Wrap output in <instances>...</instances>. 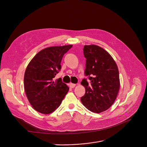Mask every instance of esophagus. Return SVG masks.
<instances>
[{"label": "esophagus", "instance_id": "esophagus-1", "mask_svg": "<svg viewBox=\"0 0 147 147\" xmlns=\"http://www.w3.org/2000/svg\"><path fill=\"white\" fill-rule=\"evenodd\" d=\"M69 86H70V88H74L75 86H76V84H74V83H70L69 84Z\"/></svg>", "mask_w": 147, "mask_h": 147}]
</instances>
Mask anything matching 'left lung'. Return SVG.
<instances>
[{"mask_svg":"<svg viewBox=\"0 0 147 147\" xmlns=\"http://www.w3.org/2000/svg\"><path fill=\"white\" fill-rule=\"evenodd\" d=\"M85 75L90 83L83 79L85 94L81 101L91 112L99 113L109 109L114 103L120 87L118 66L109 53L97 45H84Z\"/></svg>","mask_w":147,"mask_h":147,"instance_id":"left-lung-1","label":"left lung"}]
</instances>
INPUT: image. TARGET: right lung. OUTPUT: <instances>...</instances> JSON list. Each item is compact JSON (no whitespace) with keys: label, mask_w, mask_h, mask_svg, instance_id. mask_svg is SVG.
I'll use <instances>...</instances> for the list:
<instances>
[{"label":"right lung","mask_w":147,"mask_h":147,"mask_svg":"<svg viewBox=\"0 0 147 147\" xmlns=\"http://www.w3.org/2000/svg\"><path fill=\"white\" fill-rule=\"evenodd\" d=\"M72 45L50 47L40 51L26 69L24 84L26 94L34 109L50 114L57 109L69 90L61 78L54 81L61 69V62Z\"/></svg>","instance_id":"add662e5"}]
</instances>
